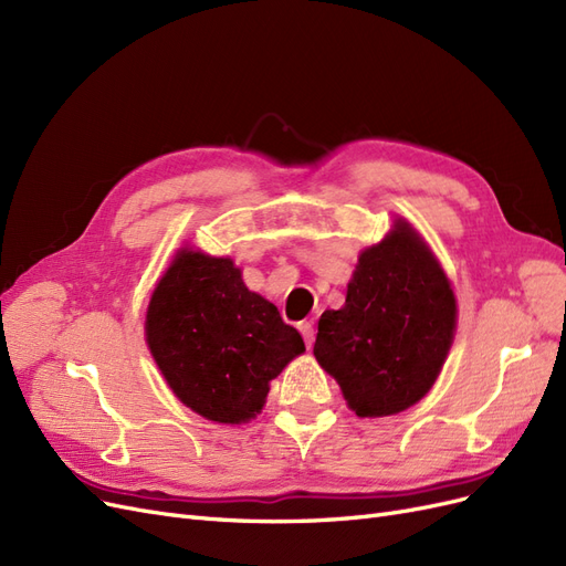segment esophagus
Returning a JSON list of instances; mask_svg holds the SVG:
<instances>
[{
  "label": "esophagus",
  "instance_id": "esophagus-1",
  "mask_svg": "<svg viewBox=\"0 0 566 566\" xmlns=\"http://www.w3.org/2000/svg\"><path fill=\"white\" fill-rule=\"evenodd\" d=\"M297 328H300V333L304 337V345L312 347L314 345V325L310 321H302V323H297Z\"/></svg>",
  "mask_w": 566,
  "mask_h": 566
}]
</instances>
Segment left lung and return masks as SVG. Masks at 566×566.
I'll return each mask as SVG.
<instances>
[{
    "mask_svg": "<svg viewBox=\"0 0 566 566\" xmlns=\"http://www.w3.org/2000/svg\"><path fill=\"white\" fill-rule=\"evenodd\" d=\"M455 295L432 250L399 219L358 256L342 310L323 312L314 356L358 418L418 403L447 361Z\"/></svg>",
    "mask_w": 566,
    "mask_h": 566,
    "instance_id": "obj_1",
    "label": "left lung"
}]
</instances>
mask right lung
Masks as SVG:
<instances>
[{
  "label": "right lung",
  "mask_w": 566,
  "mask_h": 566,
  "mask_svg": "<svg viewBox=\"0 0 566 566\" xmlns=\"http://www.w3.org/2000/svg\"><path fill=\"white\" fill-rule=\"evenodd\" d=\"M146 342L165 380L198 416L238 424L304 352L276 306L250 293L229 256L181 250L150 295Z\"/></svg>",
  "instance_id": "add662e5"
}]
</instances>
